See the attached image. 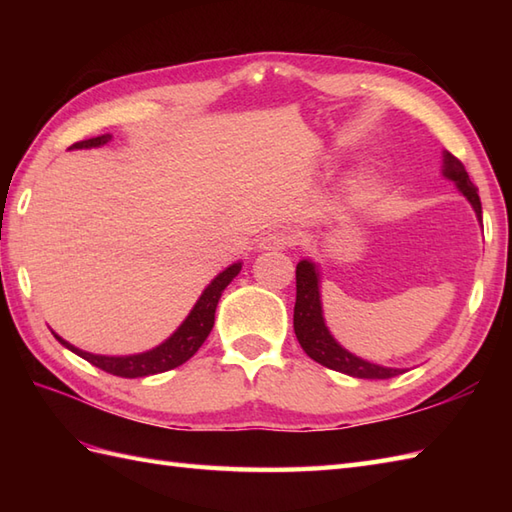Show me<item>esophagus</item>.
<instances>
[{
    "mask_svg": "<svg viewBox=\"0 0 512 512\" xmlns=\"http://www.w3.org/2000/svg\"><path fill=\"white\" fill-rule=\"evenodd\" d=\"M290 246V235L281 233V231H273V233H266L262 239H259L257 248L259 250H281Z\"/></svg>",
    "mask_w": 512,
    "mask_h": 512,
    "instance_id": "obj_1",
    "label": "esophagus"
}]
</instances>
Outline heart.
<instances>
[{
	"mask_svg": "<svg viewBox=\"0 0 512 512\" xmlns=\"http://www.w3.org/2000/svg\"><path fill=\"white\" fill-rule=\"evenodd\" d=\"M367 180V173L365 171H358V173H354V178H352V182L354 184H361V182H365Z\"/></svg>",
	"mask_w": 512,
	"mask_h": 512,
	"instance_id": "obj_1",
	"label": "heart"
}]
</instances>
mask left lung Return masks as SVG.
<instances>
[{
  "instance_id": "obj_1",
  "label": "left lung",
  "mask_w": 512,
  "mask_h": 512,
  "mask_svg": "<svg viewBox=\"0 0 512 512\" xmlns=\"http://www.w3.org/2000/svg\"><path fill=\"white\" fill-rule=\"evenodd\" d=\"M442 178H447L455 184L466 202L471 204L475 211L477 222L482 224V202L473 182L469 180L462 162L451 156L449 151H442ZM295 334L297 341L303 347L312 361L321 363L323 367H330L334 372H341L354 378H369V380H383L394 378L405 372L402 367H387L367 361L352 354L347 347H343L334 339L328 323H325L323 314V299H321V266L314 259L306 257L297 264V303H295Z\"/></svg>"
}]
</instances>
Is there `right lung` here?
<instances>
[{
  "instance_id": "right-lung-1",
  "label": "right lung",
  "mask_w": 512,
  "mask_h": 512,
  "mask_svg": "<svg viewBox=\"0 0 512 512\" xmlns=\"http://www.w3.org/2000/svg\"><path fill=\"white\" fill-rule=\"evenodd\" d=\"M112 138H114L112 134H103V136H96L90 140H81V143H74L70 149L103 147L110 143ZM239 270H242V262H235L231 266H226L222 273H217L211 279V284L202 290V295L198 297V301H195V306L187 314V319L178 325L176 332L167 336V339L158 343L156 347H151V350H147V352L127 354V356L92 354V352L79 350V347H74L72 343L61 339L57 332H52V334L63 347H68L70 352L85 358V361L92 363L94 367H101L107 374L123 376V378L162 374V372H167V369L187 363L189 358L200 350L202 343L206 341V336H209L213 330L217 301H220L224 288L239 275Z\"/></svg>"
}]
</instances>
